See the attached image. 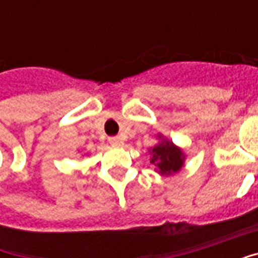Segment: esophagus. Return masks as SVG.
I'll use <instances>...</instances> for the list:
<instances>
[{"label":"esophagus","mask_w":258,"mask_h":258,"mask_svg":"<svg viewBox=\"0 0 258 258\" xmlns=\"http://www.w3.org/2000/svg\"><path fill=\"white\" fill-rule=\"evenodd\" d=\"M109 142H110L113 146H118L121 145V138H120V137H110V138H109Z\"/></svg>","instance_id":"34e87169"}]
</instances>
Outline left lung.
Listing matches in <instances>:
<instances>
[{"label": "left lung", "mask_w": 258, "mask_h": 258, "mask_svg": "<svg viewBox=\"0 0 258 258\" xmlns=\"http://www.w3.org/2000/svg\"><path fill=\"white\" fill-rule=\"evenodd\" d=\"M156 140H159V142L149 149L151 163L156 167L155 171L166 177L178 173L184 167L186 159L184 149L175 145L173 141L166 138L160 133L156 135Z\"/></svg>", "instance_id": "obj_1"}]
</instances>
